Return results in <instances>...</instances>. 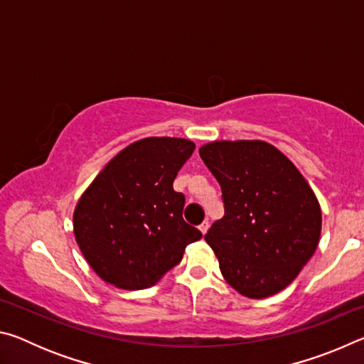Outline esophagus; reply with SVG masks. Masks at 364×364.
Instances as JSON below:
<instances>
[{"label":"esophagus","instance_id":"esophagus-1","mask_svg":"<svg viewBox=\"0 0 364 364\" xmlns=\"http://www.w3.org/2000/svg\"><path fill=\"white\" fill-rule=\"evenodd\" d=\"M208 228H210V223H208V221H202L199 225V230L202 231V234H205L208 231Z\"/></svg>","mask_w":364,"mask_h":364}]
</instances>
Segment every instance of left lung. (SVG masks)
<instances>
[{
  "instance_id": "1",
  "label": "left lung",
  "mask_w": 364,
  "mask_h": 364,
  "mask_svg": "<svg viewBox=\"0 0 364 364\" xmlns=\"http://www.w3.org/2000/svg\"><path fill=\"white\" fill-rule=\"evenodd\" d=\"M221 188L225 215L205 234L228 284L250 299L278 294L315 254L321 208L305 178L264 141L199 149Z\"/></svg>"
}]
</instances>
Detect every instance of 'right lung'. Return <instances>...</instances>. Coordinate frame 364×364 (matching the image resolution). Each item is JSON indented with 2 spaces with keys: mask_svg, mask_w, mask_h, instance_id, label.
Returning <instances> with one entry per match:
<instances>
[{
  "mask_svg": "<svg viewBox=\"0 0 364 364\" xmlns=\"http://www.w3.org/2000/svg\"><path fill=\"white\" fill-rule=\"evenodd\" d=\"M193 141L144 138L104 167L73 213L78 247L109 284L146 289L181 262L202 232L183 218L178 171L193 156Z\"/></svg>",
  "mask_w": 364,
  "mask_h": 364,
  "instance_id": "obj_1",
  "label": "right lung"
}]
</instances>
